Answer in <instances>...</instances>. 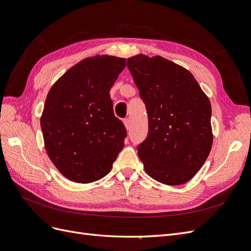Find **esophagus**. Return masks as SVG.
I'll return each instance as SVG.
<instances>
[{"mask_svg": "<svg viewBox=\"0 0 251 251\" xmlns=\"http://www.w3.org/2000/svg\"><path fill=\"white\" fill-rule=\"evenodd\" d=\"M123 123L125 125V128L127 129V130H129V129H130V121H129V119H125L123 121Z\"/></svg>", "mask_w": 251, "mask_h": 251, "instance_id": "1", "label": "esophagus"}]
</instances>
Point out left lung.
<instances>
[{
	"mask_svg": "<svg viewBox=\"0 0 251 251\" xmlns=\"http://www.w3.org/2000/svg\"><path fill=\"white\" fill-rule=\"evenodd\" d=\"M127 67L148 112V135L137 146L145 171L164 184L188 182L212 149L211 102L187 69L161 56L135 55Z\"/></svg>",
	"mask_w": 251,
	"mask_h": 251,
	"instance_id": "obj_1",
	"label": "left lung"
}]
</instances>
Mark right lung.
Here are the masks:
<instances>
[{"instance_id":"1","label":"right lung","mask_w":251,"mask_h":251,"mask_svg":"<svg viewBox=\"0 0 251 251\" xmlns=\"http://www.w3.org/2000/svg\"><path fill=\"white\" fill-rule=\"evenodd\" d=\"M126 59L96 55L76 63L46 98L40 126L45 148L71 181L90 183L106 176L124 147L126 129L115 117L109 91Z\"/></svg>"}]
</instances>
